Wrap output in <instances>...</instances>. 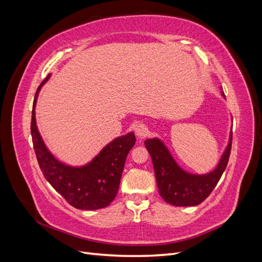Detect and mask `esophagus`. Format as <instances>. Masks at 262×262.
Segmentation results:
<instances>
[{"label":"esophagus","mask_w":262,"mask_h":262,"mask_svg":"<svg viewBox=\"0 0 262 262\" xmlns=\"http://www.w3.org/2000/svg\"><path fill=\"white\" fill-rule=\"evenodd\" d=\"M136 136L138 137V138H144L146 134H147V128H146V125L145 124H143V123H139L137 126H136Z\"/></svg>","instance_id":"1"}]
</instances>
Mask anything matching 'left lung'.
<instances>
[{"mask_svg": "<svg viewBox=\"0 0 262 262\" xmlns=\"http://www.w3.org/2000/svg\"><path fill=\"white\" fill-rule=\"evenodd\" d=\"M144 144L152 158L158 192L163 199L175 207H194L207 199L223 175L231 154L232 134L216 168L207 175L182 170L161 140L147 139Z\"/></svg>", "mask_w": 262, "mask_h": 262, "instance_id": "left-lung-1", "label": "left lung"}]
</instances>
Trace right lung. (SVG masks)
Returning a JSON list of instances; mask_svg holds the SVG:
<instances>
[{
	"label": "right lung",
	"mask_w": 262,
	"mask_h": 262,
	"mask_svg": "<svg viewBox=\"0 0 262 262\" xmlns=\"http://www.w3.org/2000/svg\"><path fill=\"white\" fill-rule=\"evenodd\" d=\"M48 78L49 75L39 85L36 92L30 124L39 167L47 181L72 207L81 210H97L108 207L118 192L126 156L136 143V136L130 132L115 139L102 148L90 164L82 167H71L55 160L39 134L35 118L38 93Z\"/></svg>",
	"instance_id": "obj_1"
}]
</instances>
